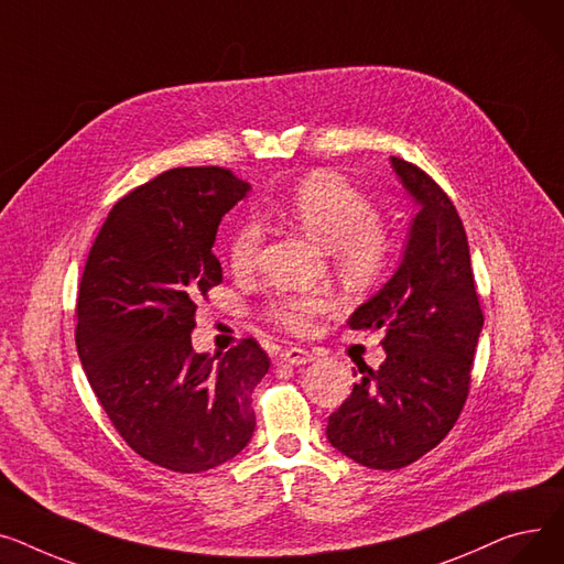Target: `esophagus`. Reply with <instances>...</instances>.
<instances>
[{
    "mask_svg": "<svg viewBox=\"0 0 564 564\" xmlns=\"http://www.w3.org/2000/svg\"><path fill=\"white\" fill-rule=\"evenodd\" d=\"M280 359L286 361V364H293V367H303V364L314 359V355L310 350H305V348H295L293 346V348H284L280 352Z\"/></svg>",
    "mask_w": 564,
    "mask_h": 564,
    "instance_id": "1",
    "label": "esophagus"
}]
</instances>
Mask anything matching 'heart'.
Returning <instances> with one entry per match:
<instances>
[{
	"label": "heart",
	"mask_w": 564,
	"mask_h": 564,
	"mask_svg": "<svg viewBox=\"0 0 564 564\" xmlns=\"http://www.w3.org/2000/svg\"><path fill=\"white\" fill-rule=\"evenodd\" d=\"M267 214L297 225L327 248L341 280L355 289L378 284L393 267L395 241L391 229L378 216L371 197L339 173L316 171L303 177L278 200H271ZM261 235V225L252 218L235 227L227 243L231 271H252ZM329 305V295L323 291H295L273 297L263 307V318L286 333L305 335Z\"/></svg>",
	"instance_id": "b5f03b06"
}]
</instances>
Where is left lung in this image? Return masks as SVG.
<instances>
[{"instance_id": "8db88e82", "label": "left lung", "mask_w": 564, "mask_h": 564, "mask_svg": "<svg viewBox=\"0 0 564 564\" xmlns=\"http://www.w3.org/2000/svg\"><path fill=\"white\" fill-rule=\"evenodd\" d=\"M393 171L419 203L403 263L357 307L352 329H382L380 369L361 380L327 419V440L369 469H403L433 451L467 403L482 310L465 225L444 188L412 161Z\"/></svg>"}]
</instances>
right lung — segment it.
Here are the masks:
<instances>
[{"mask_svg":"<svg viewBox=\"0 0 564 564\" xmlns=\"http://www.w3.org/2000/svg\"><path fill=\"white\" fill-rule=\"evenodd\" d=\"M248 188L218 165L156 175L113 205L79 282L86 378L127 446L169 471L214 469L254 430L269 355L252 337L218 361L191 346L197 303L223 282L212 250L220 218Z\"/></svg>","mask_w":564,"mask_h":564,"instance_id":"obj_1","label":"right lung"}]
</instances>
